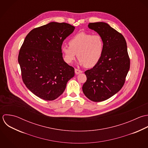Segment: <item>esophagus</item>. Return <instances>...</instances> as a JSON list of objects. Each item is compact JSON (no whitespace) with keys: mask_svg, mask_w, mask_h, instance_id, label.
Here are the masks:
<instances>
[{"mask_svg":"<svg viewBox=\"0 0 148 148\" xmlns=\"http://www.w3.org/2000/svg\"><path fill=\"white\" fill-rule=\"evenodd\" d=\"M75 73L76 75H79V73H81L83 72L82 71L80 70V69H75Z\"/></svg>","mask_w":148,"mask_h":148,"instance_id":"esophagus-1","label":"esophagus"}]
</instances>
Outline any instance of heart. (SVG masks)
<instances>
[{
    "mask_svg": "<svg viewBox=\"0 0 148 148\" xmlns=\"http://www.w3.org/2000/svg\"><path fill=\"white\" fill-rule=\"evenodd\" d=\"M104 50V42L99 34L82 32L73 36L69 41V46L62 45L61 51L64 59L67 63H71L76 53L81 65L92 67L100 60Z\"/></svg>",
    "mask_w": 148,
    "mask_h": 148,
    "instance_id": "1",
    "label": "heart"
}]
</instances>
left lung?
<instances>
[{"mask_svg": "<svg viewBox=\"0 0 148 148\" xmlns=\"http://www.w3.org/2000/svg\"><path fill=\"white\" fill-rule=\"evenodd\" d=\"M88 26L102 37L104 50L98 63L84 72L87 81L82 89L90 100L101 101L114 95L123 86L130 69V58L122 34L105 22L90 23Z\"/></svg>", "mask_w": 148, "mask_h": 148, "instance_id": "1", "label": "left lung"}]
</instances>
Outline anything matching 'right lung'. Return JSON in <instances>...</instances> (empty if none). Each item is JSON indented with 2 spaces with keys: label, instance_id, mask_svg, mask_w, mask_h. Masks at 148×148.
<instances>
[{
  "label": "right lung",
  "instance_id": "right-lung-1",
  "mask_svg": "<svg viewBox=\"0 0 148 148\" xmlns=\"http://www.w3.org/2000/svg\"><path fill=\"white\" fill-rule=\"evenodd\" d=\"M75 28L66 23L51 22L33 29L24 40L18 55L22 78L40 98H57L75 75L74 68L64 61L61 51L64 40Z\"/></svg>",
  "mask_w": 148,
  "mask_h": 148
}]
</instances>
